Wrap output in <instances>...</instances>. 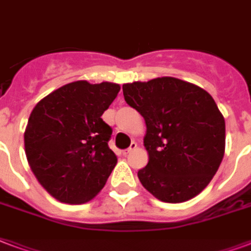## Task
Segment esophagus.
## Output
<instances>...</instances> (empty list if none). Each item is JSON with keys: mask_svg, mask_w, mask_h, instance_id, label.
Segmentation results:
<instances>
[{"mask_svg": "<svg viewBox=\"0 0 251 251\" xmlns=\"http://www.w3.org/2000/svg\"><path fill=\"white\" fill-rule=\"evenodd\" d=\"M135 149H137V143H135V142H131V143H130V147H129V149H126V150L122 151V154H124V155H129L130 152H131V151L135 150Z\"/></svg>", "mask_w": 251, "mask_h": 251, "instance_id": "34e87169", "label": "esophagus"}]
</instances>
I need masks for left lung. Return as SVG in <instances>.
<instances>
[{"label":"left lung","instance_id":"8db88e82","mask_svg":"<svg viewBox=\"0 0 251 251\" xmlns=\"http://www.w3.org/2000/svg\"><path fill=\"white\" fill-rule=\"evenodd\" d=\"M127 104L146 122L145 188L164 202H183L209 184L225 151V120L212 96L175 77L122 85Z\"/></svg>","mask_w":251,"mask_h":251}]
</instances>
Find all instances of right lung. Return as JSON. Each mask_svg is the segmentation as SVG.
Masks as SVG:
<instances>
[{"mask_svg": "<svg viewBox=\"0 0 251 251\" xmlns=\"http://www.w3.org/2000/svg\"><path fill=\"white\" fill-rule=\"evenodd\" d=\"M114 83L66 84L42 99L28 117L25 151L42 187L62 202L84 204L104 188L117 156L102 113L117 97Z\"/></svg>", "mask_w": 251, "mask_h": 251, "instance_id": "1", "label": "right lung"}]
</instances>
